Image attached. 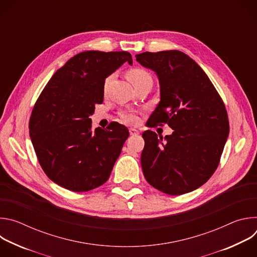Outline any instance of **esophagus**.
I'll use <instances>...</instances> for the list:
<instances>
[{
  "instance_id": "1",
  "label": "esophagus",
  "mask_w": 257,
  "mask_h": 257,
  "mask_svg": "<svg viewBox=\"0 0 257 257\" xmlns=\"http://www.w3.org/2000/svg\"><path fill=\"white\" fill-rule=\"evenodd\" d=\"M129 132H130V135H138L139 134V131L135 128H130Z\"/></svg>"
}]
</instances>
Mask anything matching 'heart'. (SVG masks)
<instances>
[{
  "label": "heart",
  "instance_id": "obj_1",
  "mask_svg": "<svg viewBox=\"0 0 257 257\" xmlns=\"http://www.w3.org/2000/svg\"><path fill=\"white\" fill-rule=\"evenodd\" d=\"M126 77L127 79L132 83L133 86H135L136 84H138L139 82L145 80V79H149L151 78L150 74L146 71H144L143 69H139V68H135V69H131L127 72L126 74ZM109 82V78L106 79L105 81V86L108 84ZM122 118L125 122L127 123H130V124H135L138 122V116L135 112H132V111H128V112H125L123 113L122 115Z\"/></svg>",
  "mask_w": 257,
  "mask_h": 257
}]
</instances>
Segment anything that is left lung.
Listing matches in <instances>:
<instances>
[{
    "instance_id": "left-lung-1",
    "label": "left lung",
    "mask_w": 257,
    "mask_h": 257,
    "mask_svg": "<svg viewBox=\"0 0 257 257\" xmlns=\"http://www.w3.org/2000/svg\"><path fill=\"white\" fill-rule=\"evenodd\" d=\"M136 61L154 71L160 84L148 126L167 123L174 130L164 139L151 130L142 134L143 175L164 193L191 192L218 166L230 130L225 104L205 72L183 52H145Z\"/></svg>"
}]
</instances>
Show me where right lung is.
Segmentation results:
<instances>
[{
    "mask_svg": "<svg viewBox=\"0 0 257 257\" xmlns=\"http://www.w3.org/2000/svg\"><path fill=\"white\" fill-rule=\"evenodd\" d=\"M125 62L127 52L86 51L56 71L32 109L29 135L39 162L56 184L74 192L105 183L129 136L111 123L91 129L94 105L103 100L105 78Z\"/></svg>",
    "mask_w": 257,
    "mask_h": 257,
    "instance_id": "right-lung-1",
    "label": "right lung"
}]
</instances>
